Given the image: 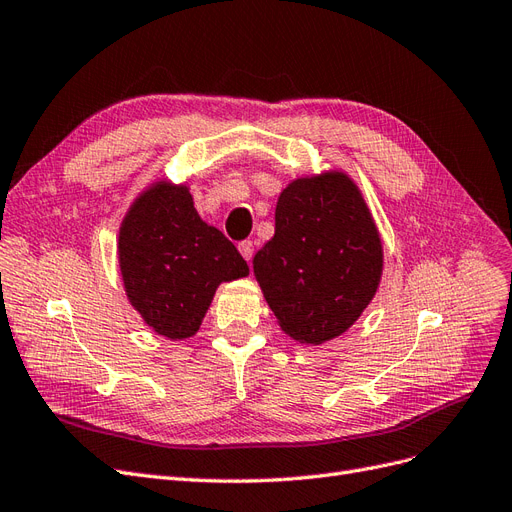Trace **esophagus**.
<instances>
[{"label": "esophagus", "mask_w": 512, "mask_h": 512, "mask_svg": "<svg viewBox=\"0 0 512 512\" xmlns=\"http://www.w3.org/2000/svg\"><path fill=\"white\" fill-rule=\"evenodd\" d=\"M238 251L242 253V257H244L246 261H251V259H253V251H255L253 240H242V242L238 244Z\"/></svg>", "instance_id": "34e87169"}]
</instances>
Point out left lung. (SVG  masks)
I'll use <instances>...</instances> for the list:
<instances>
[{
  "instance_id": "8db88e82",
  "label": "left lung",
  "mask_w": 512,
  "mask_h": 512,
  "mask_svg": "<svg viewBox=\"0 0 512 512\" xmlns=\"http://www.w3.org/2000/svg\"><path fill=\"white\" fill-rule=\"evenodd\" d=\"M253 270L280 327L323 344L361 316L380 285L382 242L365 200L342 173L297 179L276 204V232Z\"/></svg>"
}]
</instances>
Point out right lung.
<instances>
[{
    "instance_id": "add662e5",
    "label": "right lung",
    "mask_w": 512,
    "mask_h": 512,
    "mask_svg": "<svg viewBox=\"0 0 512 512\" xmlns=\"http://www.w3.org/2000/svg\"><path fill=\"white\" fill-rule=\"evenodd\" d=\"M120 266L130 304L170 339L200 329L219 282L249 274L236 246L198 217L187 187L170 183L132 204L120 227Z\"/></svg>"
}]
</instances>
